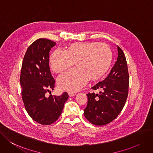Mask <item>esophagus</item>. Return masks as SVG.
I'll return each instance as SVG.
<instances>
[{"label":"esophagus","mask_w":153,"mask_h":153,"mask_svg":"<svg viewBox=\"0 0 153 153\" xmlns=\"http://www.w3.org/2000/svg\"><path fill=\"white\" fill-rule=\"evenodd\" d=\"M68 95H69L70 97H73V96L76 95V94L73 93V92H69V93H68Z\"/></svg>","instance_id":"esophagus-1"}]
</instances>
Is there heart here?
Segmentation results:
<instances>
[{
	"instance_id": "1",
	"label": "heart",
	"mask_w": 153,
	"mask_h": 153,
	"mask_svg": "<svg viewBox=\"0 0 153 153\" xmlns=\"http://www.w3.org/2000/svg\"><path fill=\"white\" fill-rule=\"evenodd\" d=\"M112 51L107 45L98 42H75L66 47L65 52L56 50L50 56L51 69L61 73L75 62L76 68L61 75L58 79L60 89L77 91L87 82L100 80L112 63Z\"/></svg>"
}]
</instances>
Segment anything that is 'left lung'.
Wrapping results in <instances>:
<instances>
[{
  "label": "left lung",
  "instance_id": "1",
  "mask_svg": "<svg viewBox=\"0 0 153 153\" xmlns=\"http://www.w3.org/2000/svg\"><path fill=\"white\" fill-rule=\"evenodd\" d=\"M118 57L108 76L97 83L92 89L100 94L88 93L84 115L90 123L103 126L111 123L123 110L128 96L129 75L125 54L117 46Z\"/></svg>",
  "mask_w": 153,
  "mask_h": 153
}]
</instances>
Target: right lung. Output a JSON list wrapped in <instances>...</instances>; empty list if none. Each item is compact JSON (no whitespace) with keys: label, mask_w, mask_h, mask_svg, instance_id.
Returning <instances> with one entry per match:
<instances>
[{"label":"right lung","mask_w":153,"mask_h":153,"mask_svg":"<svg viewBox=\"0 0 153 153\" xmlns=\"http://www.w3.org/2000/svg\"><path fill=\"white\" fill-rule=\"evenodd\" d=\"M55 45L50 39L36 40L28 47L22 64L20 83L24 107L30 117L42 125L54 123L68 99L66 92L46 96L55 85L50 69V51Z\"/></svg>","instance_id":"right-lung-1"}]
</instances>
